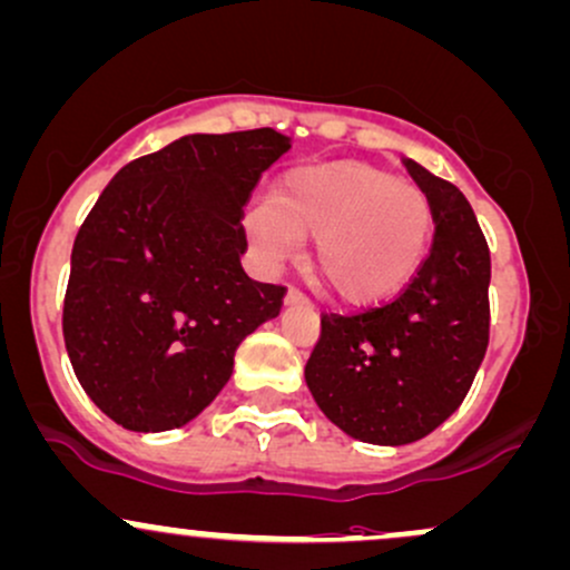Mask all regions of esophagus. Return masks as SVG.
<instances>
[{
    "mask_svg": "<svg viewBox=\"0 0 570 570\" xmlns=\"http://www.w3.org/2000/svg\"><path fill=\"white\" fill-rule=\"evenodd\" d=\"M284 305H286V308H297V305H305V297L299 295V292L292 289V292H286Z\"/></svg>",
    "mask_w": 570,
    "mask_h": 570,
    "instance_id": "1",
    "label": "esophagus"
}]
</instances>
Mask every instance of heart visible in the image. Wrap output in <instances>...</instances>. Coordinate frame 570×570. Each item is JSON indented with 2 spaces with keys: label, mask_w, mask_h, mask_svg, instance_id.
Segmentation results:
<instances>
[{
  "label": "heart",
  "mask_w": 570,
  "mask_h": 570,
  "mask_svg": "<svg viewBox=\"0 0 570 570\" xmlns=\"http://www.w3.org/2000/svg\"><path fill=\"white\" fill-rule=\"evenodd\" d=\"M246 229L267 262L303 254L316 235L314 275L337 303L371 308L416 278L433 205L416 184L367 161H322L281 175L252 205Z\"/></svg>",
  "instance_id": "b5f03b06"
}]
</instances>
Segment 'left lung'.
Returning <instances> with one entry per match:
<instances>
[{
    "label": "left lung",
    "mask_w": 570,
    "mask_h": 570,
    "mask_svg": "<svg viewBox=\"0 0 570 570\" xmlns=\"http://www.w3.org/2000/svg\"><path fill=\"white\" fill-rule=\"evenodd\" d=\"M433 205L430 256L384 308L324 316L305 365L322 414L362 443L405 446L446 422L490 341V248L458 186L405 159Z\"/></svg>",
    "instance_id": "1"
}]
</instances>
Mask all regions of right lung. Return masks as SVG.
<instances>
[{
  "instance_id": "right-lung-1",
  "label": "right lung",
  "mask_w": 570,
  "mask_h": 570,
  "mask_svg": "<svg viewBox=\"0 0 570 570\" xmlns=\"http://www.w3.org/2000/svg\"><path fill=\"white\" fill-rule=\"evenodd\" d=\"M292 148L275 129L184 135L121 167L80 227L65 346L91 403L132 433L189 424L224 390L235 348L278 316L252 281L243 205Z\"/></svg>"
}]
</instances>
